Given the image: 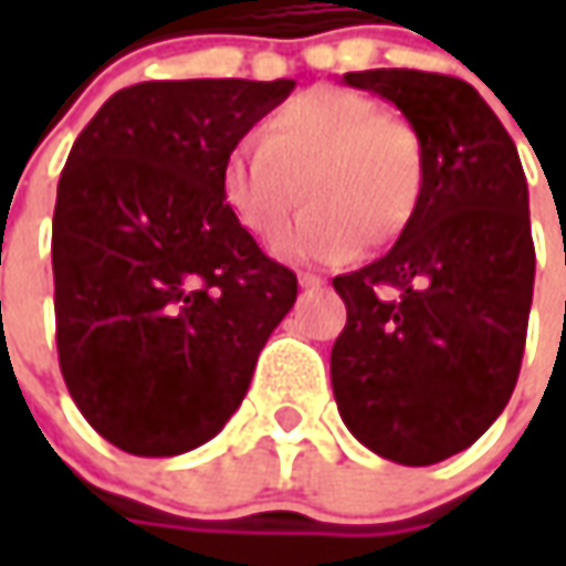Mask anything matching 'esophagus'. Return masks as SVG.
I'll list each match as a JSON object with an SVG mask.
<instances>
[{
  "instance_id": "esophagus-1",
  "label": "esophagus",
  "mask_w": 566,
  "mask_h": 566,
  "mask_svg": "<svg viewBox=\"0 0 566 566\" xmlns=\"http://www.w3.org/2000/svg\"><path fill=\"white\" fill-rule=\"evenodd\" d=\"M298 286L302 290H315V286H324V280L317 273H298Z\"/></svg>"
}]
</instances>
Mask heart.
Returning a JSON list of instances; mask_svg holds the SVG:
<instances>
[{
    "label": "heart",
    "mask_w": 566,
    "mask_h": 566,
    "mask_svg": "<svg viewBox=\"0 0 566 566\" xmlns=\"http://www.w3.org/2000/svg\"><path fill=\"white\" fill-rule=\"evenodd\" d=\"M223 198L235 223L273 242L286 261H346L400 239L424 191V144L416 125L384 113L378 99L346 87H312L239 144L223 164Z\"/></svg>",
    "instance_id": "b5f03b06"
}]
</instances>
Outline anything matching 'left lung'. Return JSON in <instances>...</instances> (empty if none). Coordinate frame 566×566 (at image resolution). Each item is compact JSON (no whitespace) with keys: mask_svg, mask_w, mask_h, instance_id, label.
Returning a JSON list of instances; mask_svg holds the SVG:
<instances>
[{"mask_svg":"<svg viewBox=\"0 0 566 566\" xmlns=\"http://www.w3.org/2000/svg\"><path fill=\"white\" fill-rule=\"evenodd\" d=\"M343 81L416 125L424 191L394 249L334 276L346 302L334 397L368 450L431 467L479 441L520 378L535 280L530 188L507 128L467 81L416 69Z\"/></svg>","mask_w":566,"mask_h":566,"instance_id":"obj_1","label":"left lung"}]
</instances>
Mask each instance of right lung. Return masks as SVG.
<instances>
[{"label": "right lung", "mask_w": 566, "mask_h": 566, "mask_svg": "<svg viewBox=\"0 0 566 566\" xmlns=\"http://www.w3.org/2000/svg\"><path fill=\"white\" fill-rule=\"evenodd\" d=\"M295 81H144L106 99L53 213L55 346L81 416L135 457L210 441L298 280L235 223L223 164Z\"/></svg>", "instance_id": "add662e5"}]
</instances>
